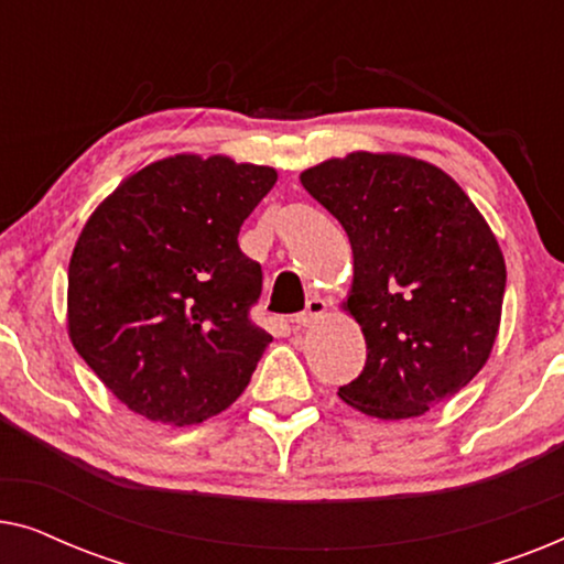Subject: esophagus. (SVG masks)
<instances>
[{
    "instance_id": "esophagus-1",
    "label": "esophagus",
    "mask_w": 564,
    "mask_h": 564,
    "mask_svg": "<svg viewBox=\"0 0 564 564\" xmlns=\"http://www.w3.org/2000/svg\"><path fill=\"white\" fill-rule=\"evenodd\" d=\"M326 307H328V305H326V300L315 295V297L307 300L305 311H303V313H297L295 318H292V323H297V326H311V323H315V321L321 318L323 313H326Z\"/></svg>"
}]
</instances>
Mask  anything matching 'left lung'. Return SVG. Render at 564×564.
I'll return each instance as SVG.
<instances>
[{"label": "left lung", "instance_id": "left-lung-1", "mask_svg": "<svg viewBox=\"0 0 564 564\" xmlns=\"http://www.w3.org/2000/svg\"><path fill=\"white\" fill-rule=\"evenodd\" d=\"M341 223L354 253L344 311L367 361L338 398L382 421L423 415L488 361L506 261L465 189L429 161L354 151L300 174Z\"/></svg>", "mask_w": 564, "mask_h": 564}]
</instances>
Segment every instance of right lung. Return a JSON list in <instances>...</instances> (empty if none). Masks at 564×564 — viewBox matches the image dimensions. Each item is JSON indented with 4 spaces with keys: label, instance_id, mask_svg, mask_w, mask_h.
I'll use <instances>...</instances> for the list:
<instances>
[{
    "label": "right lung",
    "instance_id": "right-lung-1",
    "mask_svg": "<svg viewBox=\"0 0 564 564\" xmlns=\"http://www.w3.org/2000/svg\"><path fill=\"white\" fill-rule=\"evenodd\" d=\"M274 182L272 166L176 153L91 213L68 261V338L133 413L192 426L246 390L272 336L249 318L261 267L238 230Z\"/></svg>",
    "mask_w": 564,
    "mask_h": 564
}]
</instances>
